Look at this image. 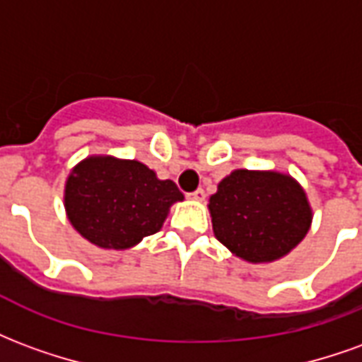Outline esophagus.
Masks as SVG:
<instances>
[{
	"instance_id": "obj_1",
	"label": "esophagus",
	"mask_w": 362,
	"mask_h": 362,
	"mask_svg": "<svg viewBox=\"0 0 362 362\" xmlns=\"http://www.w3.org/2000/svg\"><path fill=\"white\" fill-rule=\"evenodd\" d=\"M188 197L189 199H196V202H202V199H205V192L202 188H197L196 192H189Z\"/></svg>"
}]
</instances>
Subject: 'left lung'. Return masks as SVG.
Instances as JSON below:
<instances>
[{"label": "left lung", "instance_id": "obj_1", "mask_svg": "<svg viewBox=\"0 0 362 362\" xmlns=\"http://www.w3.org/2000/svg\"><path fill=\"white\" fill-rule=\"evenodd\" d=\"M213 233L246 262L283 258L303 240L312 211L306 194L291 176L235 170L209 197Z\"/></svg>", "mask_w": 362, "mask_h": 362}]
</instances>
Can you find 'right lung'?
Instances as JSON below:
<instances>
[{"label":"right lung","mask_w":362,"mask_h":362,"mask_svg":"<svg viewBox=\"0 0 362 362\" xmlns=\"http://www.w3.org/2000/svg\"><path fill=\"white\" fill-rule=\"evenodd\" d=\"M184 196L173 180L139 160L89 157L66 184V211L75 230L100 248L126 250L155 235L166 211Z\"/></svg>","instance_id":"1"}]
</instances>
